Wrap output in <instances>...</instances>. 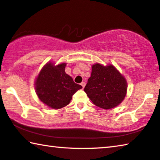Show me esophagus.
Returning a JSON list of instances; mask_svg holds the SVG:
<instances>
[{"label":"esophagus","instance_id":"1","mask_svg":"<svg viewBox=\"0 0 160 160\" xmlns=\"http://www.w3.org/2000/svg\"><path fill=\"white\" fill-rule=\"evenodd\" d=\"M81 86H82V88H85V82H81Z\"/></svg>","mask_w":160,"mask_h":160}]
</instances>
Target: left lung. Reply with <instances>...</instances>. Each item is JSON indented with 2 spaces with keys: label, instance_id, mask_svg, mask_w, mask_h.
<instances>
[{
  "label": "left lung",
  "instance_id": "1",
  "mask_svg": "<svg viewBox=\"0 0 160 160\" xmlns=\"http://www.w3.org/2000/svg\"><path fill=\"white\" fill-rule=\"evenodd\" d=\"M127 89L125 78L113 65L95 63L84 91L94 105L110 110L122 102Z\"/></svg>",
  "mask_w": 160,
  "mask_h": 160
}]
</instances>
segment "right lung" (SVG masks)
<instances>
[{"mask_svg": "<svg viewBox=\"0 0 160 160\" xmlns=\"http://www.w3.org/2000/svg\"><path fill=\"white\" fill-rule=\"evenodd\" d=\"M65 66L66 63L64 62L57 65L48 62L35 82V89L40 100L55 110L68 105L72 95L82 88L65 73Z\"/></svg>", "mask_w": 160, "mask_h": 160, "instance_id": "right-lung-1", "label": "right lung"}]
</instances>
